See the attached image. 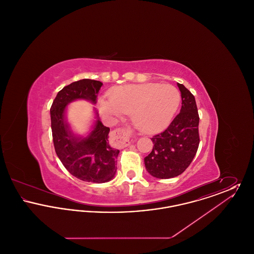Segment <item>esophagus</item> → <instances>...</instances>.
<instances>
[{
  "label": "esophagus",
  "instance_id": "34e87169",
  "mask_svg": "<svg viewBox=\"0 0 254 254\" xmlns=\"http://www.w3.org/2000/svg\"><path fill=\"white\" fill-rule=\"evenodd\" d=\"M115 133L123 136L126 139L127 144H129V136L131 134L130 128H118V129H115Z\"/></svg>",
  "mask_w": 254,
  "mask_h": 254
}]
</instances>
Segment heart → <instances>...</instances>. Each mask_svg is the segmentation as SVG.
Returning <instances> with one entry per match:
<instances>
[{
  "mask_svg": "<svg viewBox=\"0 0 254 254\" xmlns=\"http://www.w3.org/2000/svg\"><path fill=\"white\" fill-rule=\"evenodd\" d=\"M111 100L100 99L102 113L132 115L134 126L145 132H155L169 125L181 102L177 87L171 85L143 84L115 89Z\"/></svg>",
  "mask_w": 254,
  "mask_h": 254,
  "instance_id": "obj_1",
  "label": "heart"
}]
</instances>
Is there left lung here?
I'll list each match as a JSON object with an SVG mask.
<instances>
[{
  "label": "left lung",
  "mask_w": 254,
  "mask_h": 254,
  "mask_svg": "<svg viewBox=\"0 0 254 254\" xmlns=\"http://www.w3.org/2000/svg\"><path fill=\"white\" fill-rule=\"evenodd\" d=\"M180 113L168 128L151 138L153 148L145 158L147 172L159 179H169L182 174L192 162L197 152L199 137V114L195 98L182 84Z\"/></svg>",
  "instance_id": "8db88e82"
}]
</instances>
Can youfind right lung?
I'll list each match as a JSON object with an SVG mask.
<instances>
[{
	"mask_svg": "<svg viewBox=\"0 0 254 254\" xmlns=\"http://www.w3.org/2000/svg\"><path fill=\"white\" fill-rule=\"evenodd\" d=\"M102 85V82L90 79L74 82L58 92L50 108L53 144L62 164L74 177L97 184L110 181L117 169L119 150L109 145L110 129L97 117L89 135L77 137L69 128L64 111L66 106L77 99L96 104Z\"/></svg>",
	"mask_w": 254,
	"mask_h": 254,
	"instance_id": "1",
	"label": "right lung"
}]
</instances>
